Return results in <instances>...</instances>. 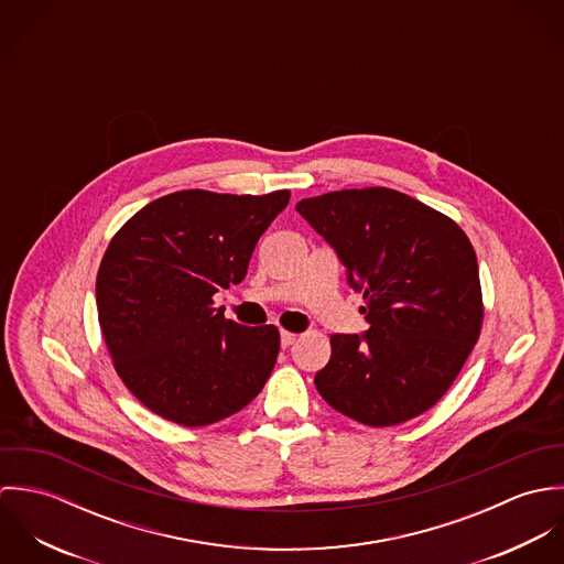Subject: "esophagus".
Here are the masks:
<instances>
[{
	"label": "esophagus",
	"mask_w": 564,
	"mask_h": 564,
	"mask_svg": "<svg viewBox=\"0 0 564 564\" xmlns=\"http://www.w3.org/2000/svg\"><path fill=\"white\" fill-rule=\"evenodd\" d=\"M280 340H282V347H291V345L297 340V334H295V332H286V329H282Z\"/></svg>",
	"instance_id": "1"
}]
</instances>
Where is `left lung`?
Here are the masks:
<instances>
[{"label":"left lung","mask_w":564,"mask_h":564,"mask_svg":"<svg viewBox=\"0 0 564 564\" xmlns=\"http://www.w3.org/2000/svg\"><path fill=\"white\" fill-rule=\"evenodd\" d=\"M297 213L345 264L369 323L360 336H329V362L315 376L319 395L371 427L430 410L482 329L478 258L467 235L443 213L384 186L308 197Z\"/></svg>","instance_id":"obj_1"}]
</instances>
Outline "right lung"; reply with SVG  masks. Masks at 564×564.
Here are the masks:
<instances>
[{
  "label": "right lung",
  "instance_id": "right-lung-1",
  "mask_svg": "<svg viewBox=\"0 0 564 564\" xmlns=\"http://www.w3.org/2000/svg\"><path fill=\"white\" fill-rule=\"evenodd\" d=\"M289 197L177 191L112 237L95 284L101 334L123 384L162 419L210 425L262 391L280 351L278 327L226 319L213 295L241 284Z\"/></svg>",
  "mask_w": 564,
  "mask_h": 564
}]
</instances>
